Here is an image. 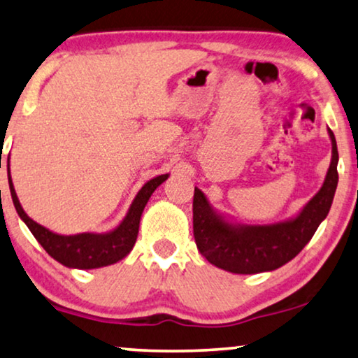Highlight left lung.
Wrapping results in <instances>:
<instances>
[{"label":"left lung","instance_id":"left-lung-1","mask_svg":"<svg viewBox=\"0 0 358 358\" xmlns=\"http://www.w3.org/2000/svg\"><path fill=\"white\" fill-rule=\"evenodd\" d=\"M332 158L317 194L293 218L271 224H244L220 213L202 190L194 192V238L200 254L210 264L231 273L271 272L285 266L310 243L329 213L337 189L336 136L327 129Z\"/></svg>","mask_w":358,"mask_h":358}]
</instances>
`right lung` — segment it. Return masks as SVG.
<instances>
[{
    "label": "right lung",
    "instance_id": "obj_1",
    "mask_svg": "<svg viewBox=\"0 0 358 358\" xmlns=\"http://www.w3.org/2000/svg\"><path fill=\"white\" fill-rule=\"evenodd\" d=\"M9 163V161H8ZM9 169V164H8ZM169 178V174H161L158 178L148 180L140 192L136 194L134 202H131L129 213L122 220L119 227L107 233H80V234H65L53 233L50 229L42 227L32 218L27 217L19 202L16 190H14L11 176H9V190H11L13 203L16 207V212L27 228L31 229L34 238L41 243V246L63 266L70 268H99L110 266L124 259L135 246L136 236H138L140 218L143 213L145 205L148 203L151 194L155 192L156 187L164 182Z\"/></svg>",
    "mask_w": 358,
    "mask_h": 358
}]
</instances>
